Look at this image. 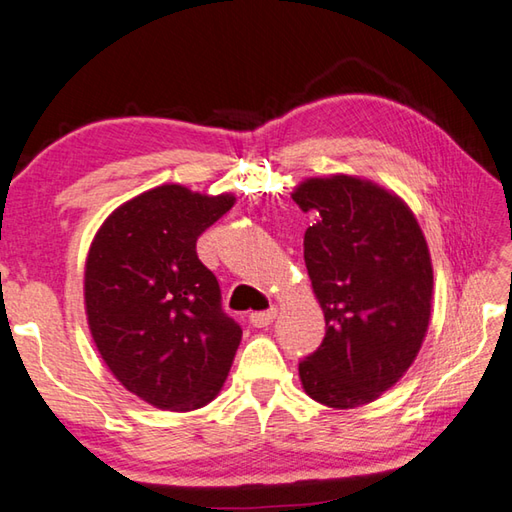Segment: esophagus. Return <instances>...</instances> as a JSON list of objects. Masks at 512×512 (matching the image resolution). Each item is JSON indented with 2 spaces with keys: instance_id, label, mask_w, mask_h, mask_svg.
Returning <instances> with one entry per match:
<instances>
[{
  "instance_id": "34e87169",
  "label": "esophagus",
  "mask_w": 512,
  "mask_h": 512,
  "mask_svg": "<svg viewBox=\"0 0 512 512\" xmlns=\"http://www.w3.org/2000/svg\"><path fill=\"white\" fill-rule=\"evenodd\" d=\"M275 317H277V308H268V310H262V313H250L248 322L255 328H264L268 324H273Z\"/></svg>"
}]
</instances>
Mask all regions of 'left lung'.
<instances>
[{"instance_id":"obj_1","label":"left lung","mask_w":512,"mask_h":512,"mask_svg":"<svg viewBox=\"0 0 512 512\" xmlns=\"http://www.w3.org/2000/svg\"><path fill=\"white\" fill-rule=\"evenodd\" d=\"M304 213V262L326 335L299 364L306 395L357 408L393 388L415 362L433 310V262L413 210L355 175L308 177L293 190Z\"/></svg>"}]
</instances>
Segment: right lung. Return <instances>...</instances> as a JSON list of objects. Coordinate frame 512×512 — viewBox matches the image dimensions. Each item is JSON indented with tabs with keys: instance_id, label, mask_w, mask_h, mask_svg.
<instances>
[{
	"instance_id": "obj_1",
	"label": "right lung",
	"mask_w": 512,
	"mask_h": 512,
	"mask_svg": "<svg viewBox=\"0 0 512 512\" xmlns=\"http://www.w3.org/2000/svg\"><path fill=\"white\" fill-rule=\"evenodd\" d=\"M233 204L230 193L150 188L115 208L88 248L90 335L117 382L155 408L213 402L242 342L217 277L197 257V237Z\"/></svg>"
}]
</instances>
